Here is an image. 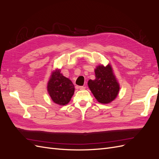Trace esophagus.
I'll use <instances>...</instances> for the list:
<instances>
[{"label": "esophagus", "instance_id": "1", "mask_svg": "<svg viewBox=\"0 0 159 159\" xmlns=\"http://www.w3.org/2000/svg\"><path fill=\"white\" fill-rule=\"evenodd\" d=\"M79 89H80V90H85V89H86V87H85V86H80Z\"/></svg>", "mask_w": 159, "mask_h": 159}]
</instances>
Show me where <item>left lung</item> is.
<instances>
[{"mask_svg":"<svg viewBox=\"0 0 159 159\" xmlns=\"http://www.w3.org/2000/svg\"><path fill=\"white\" fill-rule=\"evenodd\" d=\"M94 72L95 80H89L88 85L96 100L102 104L113 101L119 94L120 86L111 65H98Z\"/></svg>","mask_w":159,"mask_h":159,"instance_id":"8db88e82","label":"left lung"}]
</instances>
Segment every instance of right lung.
Here are the masks:
<instances>
[{"label":"right lung","mask_w":159,"mask_h":159,"mask_svg":"<svg viewBox=\"0 0 159 159\" xmlns=\"http://www.w3.org/2000/svg\"><path fill=\"white\" fill-rule=\"evenodd\" d=\"M47 91L52 101L61 106L69 102L74 94L75 87L71 81L56 69L52 73L47 84Z\"/></svg>","instance_id":"1"}]
</instances>
